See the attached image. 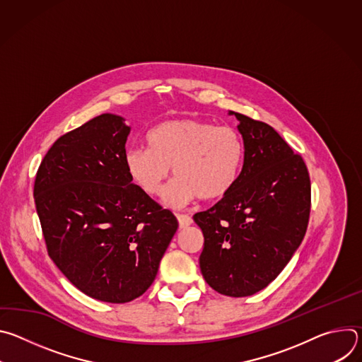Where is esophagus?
Instances as JSON below:
<instances>
[{"instance_id":"34e87169","label":"esophagus","mask_w":362,"mask_h":362,"mask_svg":"<svg viewBox=\"0 0 362 362\" xmlns=\"http://www.w3.org/2000/svg\"><path fill=\"white\" fill-rule=\"evenodd\" d=\"M176 218H177V221H179V226H180V229H185V228H187V226H190L192 225V218L189 216V215H180V214H177L176 215Z\"/></svg>"}]
</instances>
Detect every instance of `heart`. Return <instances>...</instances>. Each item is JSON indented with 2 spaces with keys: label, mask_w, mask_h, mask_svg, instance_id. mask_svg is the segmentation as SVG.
Returning a JSON list of instances; mask_svg holds the SVG:
<instances>
[{
  "label": "heart",
  "mask_w": 362,
  "mask_h": 362,
  "mask_svg": "<svg viewBox=\"0 0 362 362\" xmlns=\"http://www.w3.org/2000/svg\"><path fill=\"white\" fill-rule=\"evenodd\" d=\"M146 147H132L124 156L130 179L147 194L159 196L172 172L177 176L165 193V203L180 208L202 197L225 196L235 185L243 143L236 130L211 122L183 117L159 123L147 133Z\"/></svg>",
  "instance_id": "1"
}]
</instances>
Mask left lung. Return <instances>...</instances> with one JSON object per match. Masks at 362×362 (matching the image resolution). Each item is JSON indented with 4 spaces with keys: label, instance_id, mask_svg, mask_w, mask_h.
Returning <instances> with one entry per match:
<instances>
[{
    "label": "left lung",
    "instance_id": "left-lung-1",
    "mask_svg": "<svg viewBox=\"0 0 362 362\" xmlns=\"http://www.w3.org/2000/svg\"><path fill=\"white\" fill-rule=\"evenodd\" d=\"M239 122L243 166L233 187L193 216L204 243L199 265L216 292L242 298L267 288L299 247L311 211V180L299 154L264 122Z\"/></svg>",
    "mask_w": 362,
    "mask_h": 362
}]
</instances>
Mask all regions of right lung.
<instances>
[{"mask_svg": "<svg viewBox=\"0 0 362 362\" xmlns=\"http://www.w3.org/2000/svg\"><path fill=\"white\" fill-rule=\"evenodd\" d=\"M130 126L105 113L54 141L34 183V200L51 259L83 293L110 303L143 295L177 230L130 179Z\"/></svg>", "mask_w": 362, "mask_h": 362, "instance_id": "obj_1", "label": "right lung"}]
</instances>
